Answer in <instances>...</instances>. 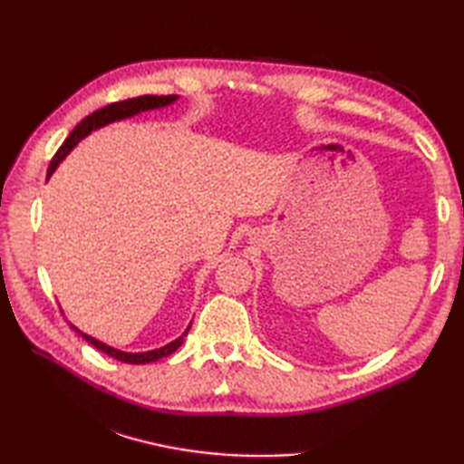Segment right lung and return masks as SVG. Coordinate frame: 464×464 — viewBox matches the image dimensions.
I'll list each match as a JSON object with an SVG mask.
<instances>
[{
    "instance_id": "obj_1",
    "label": "right lung",
    "mask_w": 464,
    "mask_h": 464,
    "mask_svg": "<svg viewBox=\"0 0 464 464\" xmlns=\"http://www.w3.org/2000/svg\"><path fill=\"white\" fill-rule=\"evenodd\" d=\"M177 100V95H140V97H131V100H123V102H113L110 105L102 107V110L93 111L92 115H87L85 120H82L80 123L75 125V130L67 135V140L62 143V147L55 151L52 163H49L47 167V177H52V173L55 171V167L62 163L65 160V155L73 150V147L77 145V141L83 140V137L87 133H92L93 130H97V127H103L107 123L111 121H117V120H125V117H131L135 113L140 111H147V110H157V107H163V105H169ZM72 329L77 331L82 334V337L92 343L95 349L103 351L105 354H110V357L121 361V362H130V364H145V362H153L157 359L161 357H167V354H171L173 351H177L181 347L183 343V337L187 334V329L179 339H175L173 343L165 344V347L161 349H155V351H147V353H123V351H117L113 347H107V344H103L102 341H97L93 337H90V334H83L80 329H75L72 324Z\"/></svg>"
}]
</instances>
